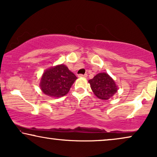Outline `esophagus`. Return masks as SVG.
I'll return each mask as SVG.
<instances>
[{"label":"esophagus","instance_id":"esophagus-1","mask_svg":"<svg viewBox=\"0 0 157 157\" xmlns=\"http://www.w3.org/2000/svg\"><path fill=\"white\" fill-rule=\"evenodd\" d=\"M78 77H87V74H85V75L80 74V75H78Z\"/></svg>","mask_w":157,"mask_h":157}]
</instances>
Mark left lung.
Masks as SVG:
<instances>
[{
	"instance_id": "left-lung-1",
	"label": "left lung",
	"mask_w": 157,
	"mask_h": 157,
	"mask_svg": "<svg viewBox=\"0 0 157 157\" xmlns=\"http://www.w3.org/2000/svg\"><path fill=\"white\" fill-rule=\"evenodd\" d=\"M89 83L95 95L102 100L109 99L118 90L114 80L105 72L96 75Z\"/></svg>"
}]
</instances>
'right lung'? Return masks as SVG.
<instances>
[{"label": "right lung", "mask_w": 157, "mask_h": 157, "mask_svg": "<svg viewBox=\"0 0 157 157\" xmlns=\"http://www.w3.org/2000/svg\"><path fill=\"white\" fill-rule=\"evenodd\" d=\"M77 77L64 64L56 66L45 71L41 79L40 87L46 95L54 98L65 95Z\"/></svg>", "instance_id": "1"}]
</instances>
